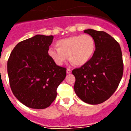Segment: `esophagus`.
<instances>
[{
    "label": "esophagus",
    "instance_id": "obj_1",
    "mask_svg": "<svg viewBox=\"0 0 131 131\" xmlns=\"http://www.w3.org/2000/svg\"><path fill=\"white\" fill-rule=\"evenodd\" d=\"M71 73V69H69V68H68V69H67V73Z\"/></svg>",
    "mask_w": 131,
    "mask_h": 131
}]
</instances>
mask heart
<instances>
[{"mask_svg": "<svg viewBox=\"0 0 131 131\" xmlns=\"http://www.w3.org/2000/svg\"><path fill=\"white\" fill-rule=\"evenodd\" d=\"M57 48H50L49 57L57 66H62L68 58L73 64L83 66L92 56L95 42L89 34L74 35L60 39L56 42Z\"/></svg>", "mask_w": 131, "mask_h": 131, "instance_id": "heart-1", "label": "heart"}]
</instances>
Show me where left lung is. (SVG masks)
Segmentation results:
<instances>
[{"mask_svg":"<svg viewBox=\"0 0 131 131\" xmlns=\"http://www.w3.org/2000/svg\"><path fill=\"white\" fill-rule=\"evenodd\" d=\"M84 32L92 36L96 49L89 62L72 71L74 91L84 102L98 104L110 98L119 86L123 73L122 52L119 44L104 31L89 29Z\"/></svg>","mask_w":131,"mask_h":131,"instance_id":"left-lung-1","label":"left lung"}]
</instances>
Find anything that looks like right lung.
I'll return each mask as SVG.
<instances>
[{
  "instance_id": "add662e5",
  "label": "right lung",
  "mask_w": 131,
  "mask_h": 131,
  "mask_svg": "<svg viewBox=\"0 0 131 131\" xmlns=\"http://www.w3.org/2000/svg\"><path fill=\"white\" fill-rule=\"evenodd\" d=\"M52 35H37L19 42L8 60V75L14 95L33 109L50 106L57 88L66 76V68L56 64L48 50Z\"/></svg>"
}]
</instances>
